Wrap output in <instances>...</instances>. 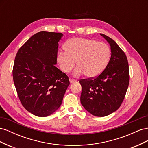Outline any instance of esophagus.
<instances>
[{"label": "esophagus", "instance_id": "obj_1", "mask_svg": "<svg viewBox=\"0 0 148 148\" xmlns=\"http://www.w3.org/2000/svg\"><path fill=\"white\" fill-rule=\"evenodd\" d=\"M69 81L70 83H72L73 82H77V79H72V78H70L69 79Z\"/></svg>", "mask_w": 148, "mask_h": 148}]
</instances>
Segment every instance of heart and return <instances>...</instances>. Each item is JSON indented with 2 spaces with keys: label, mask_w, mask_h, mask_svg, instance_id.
I'll use <instances>...</instances> for the list:
<instances>
[{
  "label": "heart",
  "mask_w": 148,
  "mask_h": 148,
  "mask_svg": "<svg viewBox=\"0 0 148 148\" xmlns=\"http://www.w3.org/2000/svg\"><path fill=\"white\" fill-rule=\"evenodd\" d=\"M64 52L57 54V60L62 71L70 72L75 66V76L83 74L87 78L97 77L106 69L110 59V49L104 42L95 39L74 38L66 42Z\"/></svg>",
  "instance_id": "1"
}]
</instances>
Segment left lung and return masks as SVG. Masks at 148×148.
<instances>
[{"mask_svg": "<svg viewBox=\"0 0 148 148\" xmlns=\"http://www.w3.org/2000/svg\"><path fill=\"white\" fill-rule=\"evenodd\" d=\"M110 46L111 57L103 72L96 78L79 80L80 101L89 113L104 117L117 110L124 99L130 81L126 55L112 39L100 34Z\"/></svg>", "mask_w": 148, "mask_h": 148, "instance_id": "1", "label": "left lung"}]
</instances>
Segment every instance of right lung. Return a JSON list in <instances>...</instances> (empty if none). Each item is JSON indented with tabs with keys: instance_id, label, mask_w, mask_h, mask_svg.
I'll return each instance as SVG.
<instances>
[{
	"instance_id": "1",
	"label": "right lung",
	"mask_w": 148,
	"mask_h": 148,
	"mask_svg": "<svg viewBox=\"0 0 148 148\" xmlns=\"http://www.w3.org/2000/svg\"><path fill=\"white\" fill-rule=\"evenodd\" d=\"M63 34L40 31L18 51L13 79L21 104L38 117H47L62 104L69 77L55 66Z\"/></svg>"
}]
</instances>
